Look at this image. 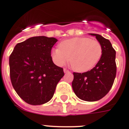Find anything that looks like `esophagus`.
<instances>
[{
  "mask_svg": "<svg viewBox=\"0 0 129 129\" xmlns=\"http://www.w3.org/2000/svg\"><path fill=\"white\" fill-rule=\"evenodd\" d=\"M63 72H64V73H68V72H70L68 70H67V69L64 68L63 69Z\"/></svg>",
  "mask_w": 129,
  "mask_h": 129,
  "instance_id": "obj_1",
  "label": "esophagus"
}]
</instances>
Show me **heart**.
<instances>
[{"instance_id":"obj_1","label":"heart","mask_w":129,"mask_h":129,"mask_svg":"<svg viewBox=\"0 0 129 129\" xmlns=\"http://www.w3.org/2000/svg\"><path fill=\"white\" fill-rule=\"evenodd\" d=\"M103 53L101 43L87 37H74L61 42L59 48L53 49L51 58L58 66L70 61L74 71L85 72L93 68Z\"/></svg>"}]
</instances>
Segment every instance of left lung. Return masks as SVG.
Wrapping results in <instances>:
<instances>
[{
	"mask_svg": "<svg viewBox=\"0 0 129 129\" xmlns=\"http://www.w3.org/2000/svg\"><path fill=\"white\" fill-rule=\"evenodd\" d=\"M96 37L102 46L103 53L100 60L90 71L84 73L74 72L72 85L76 95L86 102L101 100L110 91L116 74V51L110 41L97 34Z\"/></svg>",
	"mask_w": 129,
	"mask_h": 129,
	"instance_id": "1",
	"label": "left lung"
}]
</instances>
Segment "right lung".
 Returning a JSON list of instances; mask_svg holds the SVG:
<instances>
[{
	"mask_svg": "<svg viewBox=\"0 0 129 129\" xmlns=\"http://www.w3.org/2000/svg\"><path fill=\"white\" fill-rule=\"evenodd\" d=\"M55 38L34 36L17 44L9 57L10 78L17 95L30 105H42L51 100L62 68L52 60Z\"/></svg>",
	"mask_w": 129,
	"mask_h": 129,
	"instance_id": "obj_1",
	"label": "right lung"
}]
</instances>
